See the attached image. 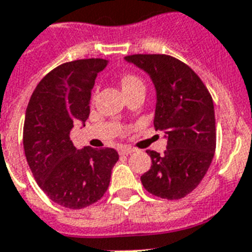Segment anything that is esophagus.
I'll return each mask as SVG.
<instances>
[{
    "label": "esophagus",
    "instance_id": "obj_1",
    "mask_svg": "<svg viewBox=\"0 0 252 252\" xmlns=\"http://www.w3.org/2000/svg\"><path fill=\"white\" fill-rule=\"evenodd\" d=\"M133 151H134V149H132V147H126V146H123L119 149V153L122 155H128V154H132Z\"/></svg>",
    "mask_w": 252,
    "mask_h": 252
}]
</instances>
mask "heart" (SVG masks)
Here are the masks:
<instances>
[{
    "label": "heart",
    "mask_w": 252,
    "mask_h": 252,
    "mask_svg": "<svg viewBox=\"0 0 252 252\" xmlns=\"http://www.w3.org/2000/svg\"><path fill=\"white\" fill-rule=\"evenodd\" d=\"M140 85H144V83H142L138 77L134 76V75H124V76L122 77L123 91H129V89L140 87Z\"/></svg>",
    "instance_id": "1"
}]
</instances>
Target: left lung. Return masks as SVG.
Returning a JSON list of instances; mask_svg holds the SVG:
<instances>
[{
    "mask_svg": "<svg viewBox=\"0 0 252 252\" xmlns=\"http://www.w3.org/2000/svg\"><path fill=\"white\" fill-rule=\"evenodd\" d=\"M149 75L155 88L154 126L164 132L167 149L147 150L150 169L141 176L145 189L164 199L191 193L212 163L216 147L215 108L202 80L189 66L164 54L124 58Z\"/></svg>",
    "mask_w": 252,
    "mask_h": 252,
    "instance_id": "1",
    "label": "left lung"
}]
</instances>
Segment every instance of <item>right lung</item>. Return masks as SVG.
<instances>
[{
    "label": "right lung",
    "instance_id": "right-lung-1",
    "mask_svg": "<svg viewBox=\"0 0 252 252\" xmlns=\"http://www.w3.org/2000/svg\"><path fill=\"white\" fill-rule=\"evenodd\" d=\"M107 63L92 58L61 64L38 83L26 111L23 145L31 171L53 202L71 210L103 197L119 160L114 149L77 150L69 140L76 123L85 126L94 80Z\"/></svg>",
    "mask_w": 252,
    "mask_h": 252
}]
</instances>
